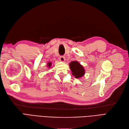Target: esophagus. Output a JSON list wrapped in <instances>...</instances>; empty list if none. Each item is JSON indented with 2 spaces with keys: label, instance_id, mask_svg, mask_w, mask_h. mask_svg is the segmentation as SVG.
Listing matches in <instances>:
<instances>
[{
  "label": "esophagus",
  "instance_id": "obj_1",
  "mask_svg": "<svg viewBox=\"0 0 129 129\" xmlns=\"http://www.w3.org/2000/svg\"><path fill=\"white\" fill-rule=\"evenodd\" d=\"M59 60L61 61H62V62H63V61H64L65 60V57L63 56H60L59 57Z\"/></svg>",
  "mask_w": 129,
  "mask_h": 129
}]
</instances>
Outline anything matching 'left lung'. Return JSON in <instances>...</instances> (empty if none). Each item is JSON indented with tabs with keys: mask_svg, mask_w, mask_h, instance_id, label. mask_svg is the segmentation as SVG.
I'll list each match as a JSON object with an SVG mask.
<instances>
[{
	"mask_svg": "<svg viewBox=\"0 0 129 129\" xmlns=\"http://www.w3.org/2000/svg\"><path fill=\"white\" fill-rule=\"evenodd\" d=\"M70 68L72 73L76 78L82 77L85 74V70L83 66L77 61H73L70 64Z\"/></svg>",
	"mask_w": 129,
	"mask_h": 129,
	"instance_id": "1",
	"label": "left lung"
}]
</instances>
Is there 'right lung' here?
Wrapping results in <instances>:
<instances>
[{
    "instance_id": "right-lung-1",
    "label": "right lung",
    "mask_w": 129,
    "mask_h": 129,
    "mask_svg": "<svg viewBox=\"0 0 129 129\" xmlns=\"http://www.w3.org/2000/svg\"><path fill=\"white\" fill-rule=\"evenodd\" d=\"M51 63H48V66H49V67L50 68V66H51Z\"/></svg>"
}]
</instances>
